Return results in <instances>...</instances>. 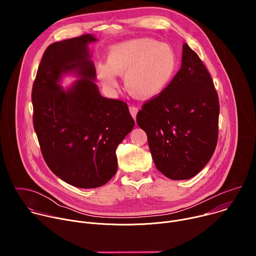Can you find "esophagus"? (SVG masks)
<instances>
[{"mask_svg": "<svg viewBox=\"0 0 256 256\" xmlns=\"http://www.w3.org/2000/svg\"><path fill=\"white\" fill-rule=\"evenodd\" d=\"M130 114L134 118V120H136V114H138V108L136 106H130Z\"/></svg>", "mask_w": 256, "mask_h": 256, "instance_id": "obj_1", "label": "esophagus"}]
</instances>
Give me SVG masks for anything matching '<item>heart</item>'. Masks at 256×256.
Wrapping results in <instances>:
<instances>
[{
  "label": "heart",
  "mask_w": 256,
  "mask_h": 256,
  "mask_svg": "<svg viewBox=\"0 0 256 256\" xmlns=\"http://www.w3.org/2000/svg\"><path fill=\"white\" fill-rule=\"evenodd\" d=\"M177 66L173 48L155 40L142 38L122 42L108 50L106 64L98 66L97 78L107 89L118 86L116 75L124 76L126 90L140 100L161 94Z\"/></svg>",
  "instance_id": "b5f03b06"
}]
</instances>
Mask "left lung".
<instances>
[{"mask_svg":"<svg viewBox=\"0 0 256 256\" xmlns=\"http://www.w3.org/2000/svg\"><path fill=\"white\" fill-rule=\"evenodd\" d=\"M218 114V94L208 72L184 44L180 70L136 116L157 169L172 180L190 179L202 170L216 146Z\"/></svg>","mask_w":256,"mask_h":256,"instance_id":"8db88e82","label":"left lung"}]
</instances>
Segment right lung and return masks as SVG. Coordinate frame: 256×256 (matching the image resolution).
I'll use <instances>...</instances> for the list:
<instances>
[{"label": "right lung", "instance_id": "add662e5", "mask_svg": "<svg viewBox=\"0 0 256 256\" xmlns=\"http://www.w3.org/2000/svg\"><path fill=\"white\" fill-rule=\"evenodd\" d=\"M92 34L54 42L46 50L32 88L33 126L44 159L66 184L104 186L118 170L116 148L134 128L128 105L103 97L88 46ZM66 74L76 82L60 86Z\"/></svg>", "mask_w": 256, "mask_h": 256}]
</instances>
